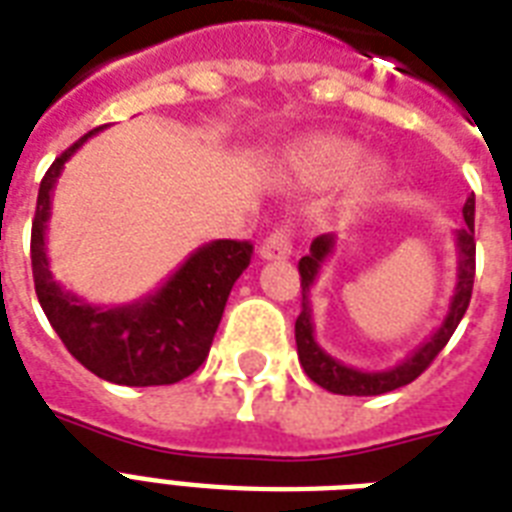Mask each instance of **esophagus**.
<instances>
[{
	"label": "esophagus",
	"instance_id": "esophagus-1",
	"mask_svg": "<svg viewBox=\"0 0 512 512\" xmlns=\"http://www.w3.org/2000/svg\"><path fill=\"white\" fill-rule=\"evenodd\" d=\"M291 232L285 227L275 229V232H269V237L261 243L259 253H261V259H267V261H280V259H288L291 256Z\"/></svg>",
	"mask_w": 512,
	"mask_h": 512
}]
</instances>
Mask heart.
I'll list each match as a JSON object with an SVG mask.
<instances>
[{
    "instance_id": "obj_1",
    "label": "heart",
    "mask_w": 512,
    "mask_h": 512,
    "mask_svg": "<svg viewBox=\"0 0 512 512\" xmlns=\"http://www.w3.org/2000/svg\"><path fill=\"white\" fill-rule=\"evenodd\" d=\"M360 149L350 141H334V138H320V141H312L307 149H301L299 157H296V170L301 176L312 181V184H334L347 173V170L358 162ZM382 178V168L379 165H368L355 176V184H352V194L355 197H363L379 184Z\"/></svg>"
}]
</instances>
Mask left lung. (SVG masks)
<instances>
[{"label": "left lung", "instance_id": "obj_1", "mask_svg": "<svg viewBox=\"0 0 512 512\" xmlns=\"http://www.w3.org/2000/svg\"><path fill=\"white\" fill-rule=\"evenodd\" d=\"M465 227L454 232L457 240V288L449 301V312L443 315V323L411 352L406 360H400L398 366L384 368V371H360V368L344 366L342 360L331 358L315 339V326H312L310 310V291L320 275V267L334 253L336 237L320 235L312 240L310 253L301 256L299 275H301V312L296 318V350H299V363L304 374L312 382L320 384L323 390L336 392V395H382L411 384L430 363L435 355L449 344L451 334L457 331L459 320L465 318L467 304L473 296V277H475V194H470L462 208Z\"/></svg>", "mask_w": 512, "mask_h": 512}]
</instances>
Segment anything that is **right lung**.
Wrapping results in <instances>:
<instances>
[{
    "mask_svg": "<svg viewBox=\"0 0 512 512\" xmlns=\"http://www.w3.org/2000/svg\"><path fill=\"white\" fill-rule=\"evenodd\" d=\"M98 130L71 144L42 178L31 224L34 288L50 326L74 358L106 382L154 387L186 379L211 352L213 336L235 280L251 264L253 245L245 240H213L144 299L98 307L55 283L47 261V221L53 189L69 157Z\"/></svg>",
    "mask_w": 512,
    "mask_h": 512,
    "instance_id": "obj_1",
    "label": "right lung"
}]
</instances>
